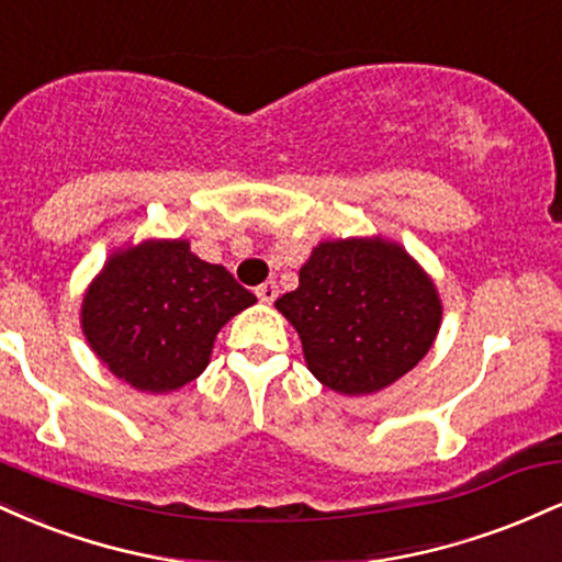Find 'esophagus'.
Instances as JSON below:
<instances>
[{"mask_svg":"<svg viewBox=\"0 0 562 562\" xmlns=\"http://www.w3.org/2000/svg\"><path fill=\"white\" fill-rule=\"evenodd\" d=\"M277 293H280V290H277V285H274L272 280L263 282V285L256 288V295H259V301H263V303H274Z\"/></svg>","mask_w":562,"mask_h":562,"instance_id":"obj_1","label":"esophagus"}]
</instances>
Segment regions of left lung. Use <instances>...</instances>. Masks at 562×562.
<instances>
[{
  "instance_id": "left-lung-1",
  "label": "left lung",
  "mask_w": 562,
  "mask_h": 562,
  "mask_svg": "<svg viewBox=\"0 0 562 562\" xmlns=\"http://www.w3.org/2000/svg\"><path fill=\"white\" fill-rule=\"evenodd\" d=\"M277 308L299 330L312 375L348 396L396 383L441 325L434 282L385 240L322 243Z\"/></svg>"
}]
</instances>
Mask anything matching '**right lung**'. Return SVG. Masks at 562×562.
<instances>
[{
  "label": "right lung",
  "mask_w": 562,
  "mask_h": 562,
  "mask_svg": "<svg viewBox=\"0 0 562 562\" xmlns=\"http://www.w3.org/2000/svg\"><path fill=\"white\" fill-rule=\"evenodd\" d=\"M256 295L190 243H142L111 256L89 288L81 325L108 370L139 391H177L205 370L216 333Z\"/></svg>",
  "instance_id": "obj_1"
}]
</instances>
